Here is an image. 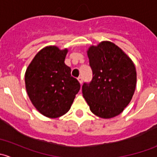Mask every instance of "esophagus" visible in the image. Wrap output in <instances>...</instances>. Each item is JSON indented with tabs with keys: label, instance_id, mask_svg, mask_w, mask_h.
<instances>
[{
	"label": "esophagus",
	"instance_id": "34e87169",
	"mask_svg": "<svg viewBox=\"0 0 157 157\" xmlns=\"http://www.w3.org/2000/svg\"><path fill=\"white\" fill-rule=\"evenodd\" d=\"M77 80H78L79 83H80V85H81L82 83H83V79H82V77H79V78L77 79Z\"/></svg>",
	"mask_w": 157,
	"mask_h": 157
}]
</instances>
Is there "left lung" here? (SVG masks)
Masks as SVG:
<instances>
[{
    "instance_id": "obj_1",
    "label": "left lung",
    "mask_w": 157,
    "mask_h": 157,
    "mask_svg": "<svg viewBox=\"0 0 157 157\" xmlns=\"http://www.w3.org/2000/svg\"><path fill=\"white\" fill-rule=\"evenodd\" d=\"M93 80L83 85V96L95 115L112 118L130 103L137 84L134 62L121 48L109 41L90 45L87 51Z\"/></svg>"
}]
</instances>
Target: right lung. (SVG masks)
I'll use <instances>...</instances> for the list:
<instances>
[{
  "instance_id": "add662e5",
  "label": "right lung",
  "mask_w": 157,
  "mask_h": 157,
  "mask_svg": "<svg viewBox=\"0 0 157 157\" xmlns=\"http://www.w3.org/2000/svg\"><path fill=\"white\" fill-rule=\"evenodd\" d=\"M68 49L56 45L42 48L25 73L26 90L30 101L42 115L56 118L67 113L80 89L71 69L64 64Z\"/></svg>"
}]
</instances>
